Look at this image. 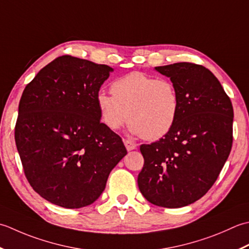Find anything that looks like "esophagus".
<instances>
[{
	"label": "esophagus",
	"instance_id": "1",
	"mask_svg": "<svg viewBox=\"0 0 249 249\" xmlns=\"http://www.w3.org/2000/svg\"><path fill=\"white\" fill-rule=\"evenodd\" d=\"M124 145H125V148L128 151H131V150H134L136 149V147H138V145H136L135 143H132V142L130 141H124Z\"/></svg>",
	"mask_w": 249,
	"mask_h": 249
}]
</instances>
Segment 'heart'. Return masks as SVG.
I'll return each mask as SVG.
<instances>
[{
    "label": "heart",
    "mask_w": 249,
    "mask_h": 249,
    "mask_svg": "<svg viewBox=\"0 0 249 249\" xmlns=\"http://www.w3.org/2000/svg\"><path fill=\"white\" fill-rule=\"evenodd\" d=\"M111 94L100 91L96 105L105 125L118 130L130 120L129 132L146 140L162 139L173 129L179 113L174 84L141 72L123 76L110 86Z\"/></svg>",
    "instance_id": "b5f03b06"
}]
</instances>
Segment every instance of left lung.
I'll use <instances>...</instances> for the list:
<instances>
[{
  "label": "left lung",
  "mask_w": 249,
  "mask_h": 249,
  "mask_svg": "<svg viewBox=\"0 0 249 249\" xmlns=\"http://www.w3.org/2000/svg\"><path fill=\"white\" fill-rule=\"evenodd\" d=\"M176 87L179 113L163 139L141 145L144 166L138 177L151 204L178 209L214 185L232 147L233 107L219 80L202 65L179 62L155 68Z\"/></svg>",
  "instance_id": "left-lung-1"
}]
</instances>
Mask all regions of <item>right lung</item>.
<instances>
[{
	"mask_svg": "<svg viewBox=\"0 0 249 249\" xmlns=\"http://www.w3.org/2000/svg\"><path fill=\"white\" fill-rule=\"evenodd\" d=\"M113 71L62 55L23 90L15 141L30 185L53 204H92L126 155L120 136L100 121L96 105V94Z\"/></svg>",
	"mask_w": 249,
	"mask_h": 249,
	"instance_id": "right-lung-1",
	"label": "right lung"
}]
</instances>
